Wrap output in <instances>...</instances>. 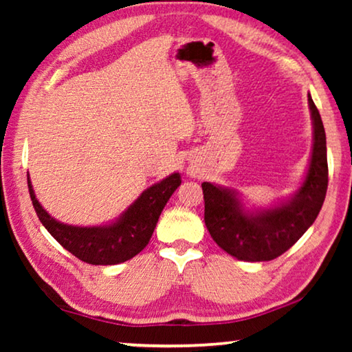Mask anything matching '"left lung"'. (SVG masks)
I'll use <instances>...</instances> for the list:
<instances>
[{
  "mask_svg": "<svg viewBox=\"0 0 352 352\" xmlns=\"http://www.w3.org/2000/svg\"><path fill=\"white\" fill-rule=\"evenodd\" d=\"M314 144L301 188L287 201L269 210L247 211L237 192L204 182L205 225L217 245L239 261H272L306 233L323 206L327 190L326 133L309 94Z\"/></svg>",
  "mask_w": 352,
  "mask_h": 352,
  "instance_id": "obj_1",
  "label": "left lung"
}]
</instances>
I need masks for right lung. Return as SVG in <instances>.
<instances>
[{
  "label": "right lung",
  "mask_w": 352,
  "mask_h": 352,
  "mask_svg": "<svg viewBox=\"0 0 352 352\" xmlns=\"http://www.w3.org/2000/svg\"><path fill=\"white\" fill-rule=\"evenodd\" d=\"M182 184L178 172L147 188L116 222L100 226H74L51 217L35 199L28 174L34 210L50 234L76 258L93 265H115L132 259L151 241L163 208Z\"/></svg>",
  "instance_id": "add662e5"
}]
</instances>
